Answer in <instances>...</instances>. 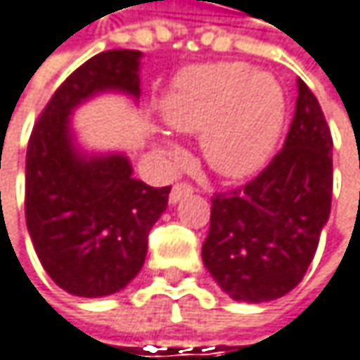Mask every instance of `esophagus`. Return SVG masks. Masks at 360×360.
Listing matches in <instances>:
<instances>
[{"label":"esophagus","instance_id":"esophagus-1","mask_svg":"<svg viewBox=\"0 0 360 360\" xmlns=\"http://www.w3.org/2000/svg\"><path fill=\"white\" fill-rule=\"evenodd\" d=\"M195 188H193V184H188V182H178V184H174V188H172V193H169V203H178L182 197H186V195H191Z\"/></svg>","mask_w":360,"mask_h":360}]
</instances>
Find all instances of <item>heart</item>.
<instances>
[{
	"mask_svg": "<svg viewBox=\"0 0 360 360\" xmlns=\"http://www.w3.org/2000/svg\"><path fill=\"white\" fill-rule=\"evenodd\" d=\"M161 110L174 129L201 134V150L214 172L243 178L270 157L285 119V96L269 73L218 63L184 71ZM165 148L178 157L176 146Z\"/></svg>",
	"mask_w": 360,
	"mask_h": 360,
	"instance_id": "1",
	"label": "heart"
}]
</instances>
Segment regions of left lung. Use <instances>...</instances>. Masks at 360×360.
Segmentation results:
<instances>
[{
    "label": "left lung",
    "instance_id": "1",
    "mask_svg": "<svg viewBox=\"0 0 360 360\" xmlns=\"http://www.w3.org/2000/svg\"><path fill=\"white\" fill-rule=\"evenodd\" d=\"M331 148L321 104L297 79L283 148L245 186L212 197L203 264L233 300H276L304 278L331 210Z\"/></svg>",
    "mask_w": 360,
    "mask_h": 360
}]
</instances>
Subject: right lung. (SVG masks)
Returning <instances> with one entry per match:
<instances>
[{
	"mask_svg": "<svg viewBox=\"0 0 360 360\" xmlns=\"http://www.w3.org/2000/svg\"><path fill=\"white\" fill-rule=\"evenodd\" d=\"M140 52H100L73 71L33 125L27 148L25 216L52 281L82 297L123 289L144 264L148 233L167 207L169 186L131 176L125 155H84L71 112L98 91L140 96Z\"/></svg>",
	"mask_w": 360,
	"mask_h": 360,
	"instance_id": "right-lung-1",
	"label": "right lung"
}]
</instances>
